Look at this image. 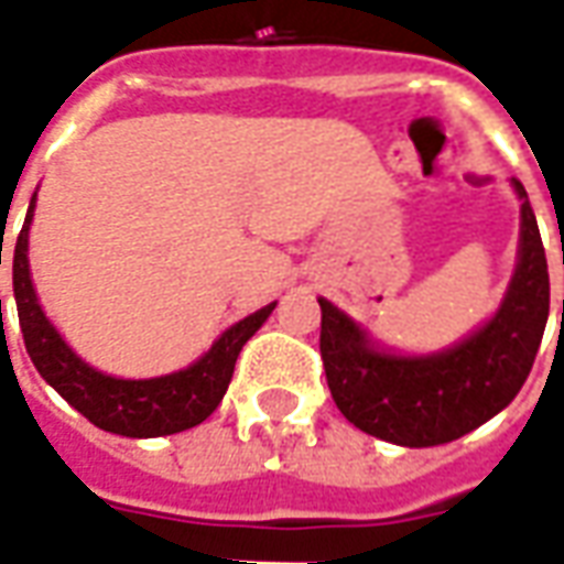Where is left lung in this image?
Segmentation results:
<instances>
[{"label":"left lung","instance_id":"obj_1","mask_svg":"<svg viewBox=\"0 0 564 564\" xmlns=\"http://www.w3.org/2000/svg\"><path fill=\"white\" fill-rule=\"evenodd\" d=\"M520 259L508 295L486 326L432 356L378 350L344 311L319 299V356L332 399L356 429L402 447H435L505 411L532 371L550 314L544 245L525 186Z\"/></svg>","mask_w":564,"mask_h":564}]
</instances>
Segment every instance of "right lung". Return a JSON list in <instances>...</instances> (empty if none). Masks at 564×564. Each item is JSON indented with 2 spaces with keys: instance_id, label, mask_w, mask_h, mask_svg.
<instances>
[{
  "instance_id": "obj_1",
  "label": "right lung",
  "mask_w": 564,
  "mask_h": 564,
  "mask_svg": "<svg viewBox=\"0 0 564 564\" xmlns=\"http://www.w3.org/2000/svg\"><path fill=\"white\" fill-rule=\"evenodd\" d=\"M32 208H35V196H32L26 223H23L18 245H14V302H18L23 344H26V354H30L32 366L39 368V375L93 425H99L105 432H115V435H174V432H184V429H193L202 420H208L229 390L235 359L241 354V347L269 319L278 302L259 307L257 314H250L241 323H235L232 329L223 332L208 354L184 371L150 380H120L102 375V371L87 366L59 338V332L51 326V319L44 317L42 305L35 299L30 257H26Z\"/></svg>"
}]
</instances>
